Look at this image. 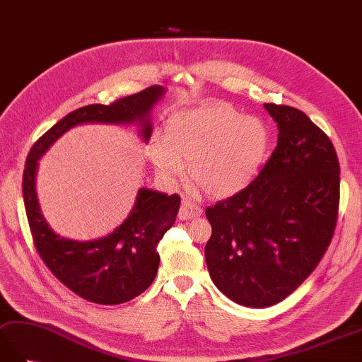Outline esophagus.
I'll return each mask as SVG.
<instances>
[{
    "instance_id": "esophagus-1",
    "label": "esophagus",
    "mask_w": 362,
    "mask_h": 362,
    "mask_svg": "<svg viewBox=\"0 0 362 362\" xmlns=\"http://www.w3.org/2000/svg\"><path fill=\"white\" fill-rule=\"evenodd\" d=\"M200 214H202V209L196 204H192V202L188 200V199H183L182 200L179 219H182V221L194 219V217H199Z\"/></svg>"
}]
</instances>
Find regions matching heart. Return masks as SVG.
<instances>
[{
    "label": "heart",
    "instance_id": "heart-1",
    "mask_svg": "<svg viewBox=\"0 0 362 362\" xmlns=\"http://www.w3.org/2000/svg\"><path fill=\"white\" fill-rule=\"evenodd\" d=\"M267 149V126L256 117H240L226 105H204L170 117L165 139L151 145V158L165 177H177L191 162L192 187L226 197L251 182Z\"/></svg>",
    "mask_w": 362,
    "mask_h": 362
}]
</instances>
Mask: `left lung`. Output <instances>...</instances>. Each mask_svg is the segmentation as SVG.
<instances>
[{
  "mask_svg": "<svg viewBox=\"0 0 362 362\" xmlns=\"http://www.w3.org/2000/svg\"><path fill=\"white\" fill-rule=\"evenodd\" d=\"M277 146L257 177L206 208L214 285L243 307L290 296L321 262L339 209V162L329 136L296 107L265 103Z\"/></svg>",
  "mask_w": 362,
  "mask_h": 362,
  "instance_id": "obj_1",
  "label": "left lung"
}]
</instances>
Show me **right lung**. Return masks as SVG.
Masks as SVG:
<instances>
[{"label": "right lung", "mask_w": 362, "mask_h": 362, "mask_svg": "<svg viewBox=\"0 0 362 362\" xmlns=\"http://www.w3.org/2000/svg\"><path fill=\"white\" fill-rule=\"evenodd\" d=\"M163 92L160 86H151L111 105L75 109L33 143L24 165L23 199L33 245L58 281L94 304H123L153 284L160 262L157 245L175 222L180 197L141 188L132 213L112 234L90 242L64 239L49 228L40 211L35 192L38 158L58 137L81 123L137 122L148 141L153 134L148 114Z\"/></svg>", "instance_id": "1"}]
</instances>
